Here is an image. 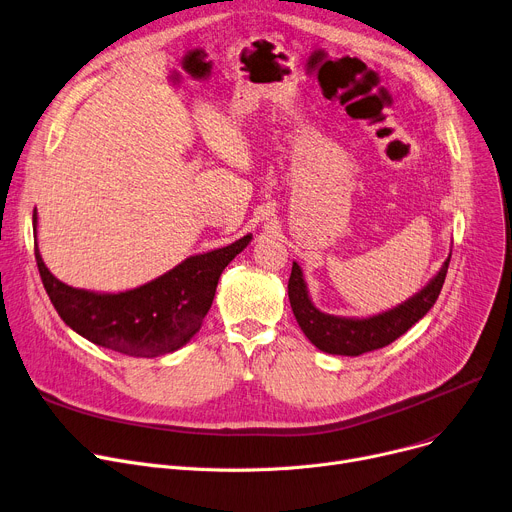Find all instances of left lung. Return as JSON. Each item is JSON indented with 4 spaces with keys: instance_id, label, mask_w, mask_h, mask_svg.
<instances>
[{
    "instance_id": "1",
    "label": "left lung",
    "mask_w": 512,
    "mask_h": 512,
    "mask_svg": "<svg viewBox=\"0 0 512 512\" xmlns=\"http://www.w3.org/2000/svg\"><path fill=\"white\" fill-rule=\"evenodd\" d=\"M448 262L450 254L438 273L403 304L362 318L335 316L318 310L310 297L302 266L293 262L289 277L291 310L299 328L320 351L330 355H362L390 345L430 312L444 285Z\"/></svg>"
}]
</instances>
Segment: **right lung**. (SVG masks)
<instances>
[{
	"mask_svg": "<svg viewBox=\"0 0 512 512\" xmlns=\"http://www.w3.org/2000/svg\"><path fill=\"white\" fill-rule=\"evenodd\" d=\"M39 215L33 213L37 237ZM252 242H237L188 256L165 275L126 291H88L59 281L45 266L35 242L45 291L62 320L90 343L134 357H159L182 349L202 326L225 266Z\"/></svg>",
	"mask_w": 512,
	"mask_h": 512,
	"instance_id": "obj_1",
	"label": "right lung"
}]
</instances>
